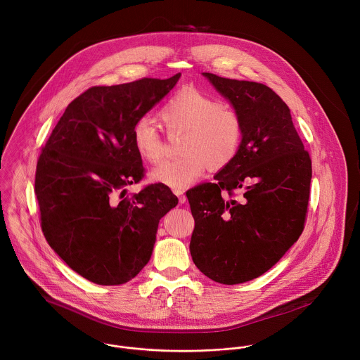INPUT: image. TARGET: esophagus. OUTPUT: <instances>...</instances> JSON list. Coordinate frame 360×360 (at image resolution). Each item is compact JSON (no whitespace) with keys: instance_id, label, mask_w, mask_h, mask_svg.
<instances>
[{"instance_id":"esophagus-1","label":"esophagus","mask_w":360,"mask_h":360,"mask_svg":"<svg viewBox=\"0 0 360 360\" xmlns=\"http://www.w3.org/2000/svg\"><path fill=\"white\" fill-rule=\"evenodd\" d=\"M174 194L179 197L180 204H186V202H187V197L184 195V193H183L181 190H176V191H174Z\"/></svg>"}]
</instances>
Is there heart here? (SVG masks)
<instances>
[{"mask_svg":"<svg viewBox=\"0 0 360 360\" xmlns=\"http://www.w3.org/2000/svg\"><path fill=\"white\" fill-rule=\"evenodd\" d=\"M169 131H184L177 159L166 160L151 173L153 180L174 190L193 184L205 170L227 166L238 153L243 140V122L236 109L195 89L173 96L160 110ZM133 144L143 159L158 163L163 153V139L148 117L133 127Z\"/></svg>","mask_w":360,"mask_h":360,"instance_id":"b5f03b06","label":"heart"}]
</instances>
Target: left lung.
<instances>
[{
  "mask_svg": "<svg viewBox=\"0 0 360 360\" xmlns=\"http://www.w3.org/2000/svg\"><path fill=\"white\" fill-rule=\"evenodd\" d=\"M238 112L243 140L213 179L187 191L195 266L220 284L254 280L298 241L308 212L311 160L290 108L264 84L202 73ZM240 191L243 198H232Z\"/></svg>",
  "mask_w": 360,
  "mask_h": 360,
  "instance_id": "1",
  "label": "left lung"
}]
</instances>
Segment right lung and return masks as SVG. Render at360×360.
I'll return each mask as SVG.
<instances>
[{"label": "right lung", "mask_w": 360, "mask_h": 360, "mask_svg": "<svg viewBox=\"0 0 360 360\" xmlns=\"http://www.w3.org/2000/svg\"><path fill=\"white\" fill-rule=\"evenodd\" d=\"M180 76L89 89L68 105L40 154L34 188L44 237L96 284L134 278L153 255L159 220L179 202L160 183L126 194L144 177L133 127Z\"/></svg>", "instance_id": "1"}]
</instances>
